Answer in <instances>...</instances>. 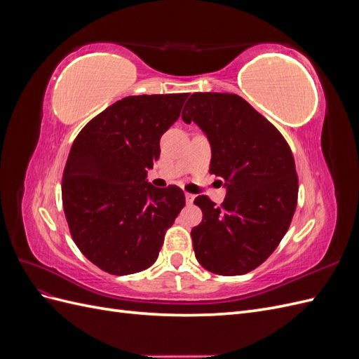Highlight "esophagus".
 Here are the masks:
<instances>
[{
    "label": "esophagus",
    "instance_id": "esophagus-1",
    "mask_svg": "<svg viewBox=\"0 0 359 359\" xmlns=\"http://www.w3.org/2000/svg\"><path fill=\"white\" fill-rule=\"evenodd\" d=\"M186 201H187L189 203H191V202L194 201V194H191V193H186Z\"/></svg>",
    "mask_w": 359,
    "mask_h": 359
}]
</instances>
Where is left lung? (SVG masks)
<instances>
[{"label": "left lung", "mask_w": 359, "mask_h": 359, "mask_svg": "<svg viewBox=\"0 0 359 359\" xmlns=\"http://www.w3.org/2000/svg\"><path fill=\"white\" fill-rule=\"evenodd\" d=\"M211 144L210 172L227 189L217 206L194 199L203 219L191 229L198 262L219 276H241L273 255L298 202V175L289 144L243 97L194 93L182 111Z\"/></svg>", "instance_id": "left-lung-1"}]
</instances>
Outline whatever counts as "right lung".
I'll return each instance as SVG.
<instances>
[{
    "mask_svg": "<svg viewBox=\"0 0 359 359\" xmlns=\"http://www.w3.org/2000/svg\"><path fill=\"white\" fill-rule=\"evenodd\" d=\"M187 97L128 95L74 139L62 173V208L74 244L104 273L127 276L153 265L186 205L180 187L157 189L147 173Z\"/></svg>",
    "mask_w": 359,
    "mask_h": 359,
    "instance_id": "1",
    "label": "right lung"
}]
</instances>
